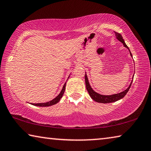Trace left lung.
Wrapping results in <instances>:
<instances>
[{"label":"left lung","instance_id":"8db88e82","mask_svg":"<svg viewBox=\"0 0 151 151\" xmlns=\"http://www.w3.org/2000/svg\"><path fill=\"white\" fill-rule=\"evenodd\" d=\"M115 35H116L117 39H118L119 42H121L122 43L124 46L128 49L129 52H130V56L132 57V55L130 50V49H129V47L127 46V45L126 44V43H125V42H124V40H123V37H122V35L117 32H115ZM132 79H133V77H132ZM85 80L86 88H87V90L88 93V94H89V95H90V97H91L92 99L94 100L95 101L98 102V103H102V104L113 103V102L118 101V100H119V99H122V98L126 95V93H128L129 89H130L131 85H132V81H133V80H132L130 84V85H129V87L126 88V90H124V91L119 93H116V94L111 95H105L99 94V93L95 92V91L93 89L92 87H91V85L89 84V82H88V79L87 74H86V72H85Z\"/></svg>","mask_w":151,"mask_h":151}]
</instances>
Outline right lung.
I'll list each match as a JSON object with an SVG mask.
<instances>
[{
  "label": "right lung",
  "instance_id": "1",
  "mask_svg": "<svg viewBox=\"0 0 151 151\" xmlns=\"http://www.w3.org/2000/svg\"><path fill=\"white\" fill-rule=\"evenodd\" d=\"M70 75L68 76V78H69V77H70ZM66 83H64V85H63V88H62L60 93L58 96L55 97L54 99L51 100V101L45 102V103H40V104H31L33 105V106H38V107H49V106H53V105L56 104L57 103H58L60 101V100L61 98L63 96V94H64V91H65V88H66Z\"/></svg>",
  "mask_w": 151,
  "mask_h": 151
}]
</instances>
